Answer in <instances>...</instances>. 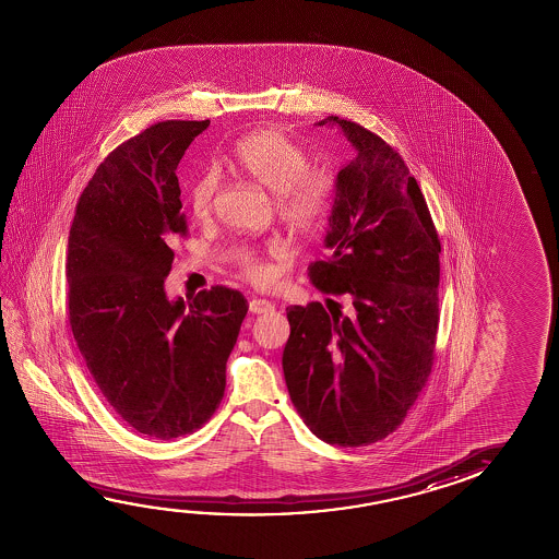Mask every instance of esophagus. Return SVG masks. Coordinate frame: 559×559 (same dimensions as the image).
<instances>
[{
    "mask_svg": "<svg viewBox=\"0 0 559 559\" xmlns=\"http://www.w3.org/2000/svg\"><path fill=\"white\" fill-rule=\"evenodd\" d=\"M273 310H275V304L271 302V300H265V298H253L249 302V311L251 313H269V311Z\"/></svg>",
    "mask_w": 559,
    "mask_h": 559,
    "instance_id": "obj_1",
    "label": "esophagus"
}]
</instances>
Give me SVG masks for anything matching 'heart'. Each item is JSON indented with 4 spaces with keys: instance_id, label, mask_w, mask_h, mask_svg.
<instances>
[{
    "instance_id": "b5f03b06",
    "label": "heart",
    "mask_w": 559,
    "mask_h": 559,
    "mask_svg": "<svg viewBox=\"0 0 559 559\" xmlns=\"http://www.w3.org/2000/svg\"><path fill=\"white\" fill-rule=\"evenodd\" d=\"M234 162L251 181L276 192V214L288 228L313 231L328 218L335 177L325 167H308V154L281 130H257L241 138L234 150ZM218 185L221 177L212 167L194 179L189 189V209L197 218L211 214ZM266 255H283V246L271 243ZM238 266L251 283H271L275 275L269 259L253 249L239 253Z\"/></svg>"
}]
</instances>
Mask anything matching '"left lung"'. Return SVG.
Instances as JSON below:
<instances>
[{
    "label": "left lung",
    "mask_w": 559,
    "mask_h": 559,
    "mask_svg": "<svg viewBox=\"0 0 559 559\" xmlns=\"http://www.w3.org/2000/svg\"><path fill=\"white\" fill-rule=\"evenodd\" d=\"M337 124L357 157L337 174L325 248L308 266L348 310L286 308L284 380L318 439L355 449L394 432L429 380L439 330L440 239L403 157L353 120Z\"/></svg>",
    "instance_id": "1"
}]
</instances>
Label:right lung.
Returning a JSON list of instances; mask_svg holds the SVG:
<instances>
[{
	"instance_id": "1",
	"label": "right lung",
	"mask_w": 559,
	"mask_h": 559,
	"mask_svg": "<svg viewBox=\"0 0 559 559\" xmlns=\"http://www.w3.org/2000/svg\"><path fill=\"white\" fill-rule=\"evenodd\" d=\"M211 120H165L115 147L75 206L68 320L90 374L122 421L150 439L201 429L218 409L249 304L226 286L165 296L187 236L177 165Z\"/></svg>"
}]
</instances>
